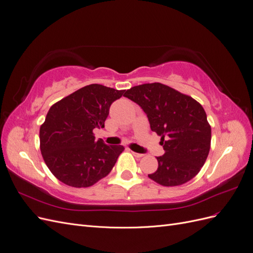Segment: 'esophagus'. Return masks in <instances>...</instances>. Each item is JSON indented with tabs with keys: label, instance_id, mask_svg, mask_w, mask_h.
<instances>
[{
	"label": "esophagus",
	"instance_id": "34e87169",
	"mask_svg": "<svg viewBox=\"0 0 253 253\" xmlns=\"http://www.w3.org/2000/svg\"><path fill=\"white\" fill-rule=\"evenodd\" d=\"M132 154L136 157V158H141L143 156V154H139V153H136V152H133L132 151Z\"/></svg>",
	"mask_w": 253,
	"mask_h": 253
}]
</instances>
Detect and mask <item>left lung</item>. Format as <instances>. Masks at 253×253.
<instances>
[{"label": "left lung", "instance_id": "1", "mask_svg": "<svg viewBox=\"0 0 253 253\" xmlns=\"http://www.w3.org/2000/svg\"><path fill=\"white\" fill-rule=\"evenodd\" d=\"M124 96L140 106L152 131L162 136L165 154L157 157V170L149 177L166 187L192 179L210 151L211 126L203 106L162 83L134 86Z\"/></svg>", "mask_w": 253, "mask_h": 253}]
</instances>
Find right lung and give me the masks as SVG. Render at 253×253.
<instances>
[{
	"instance_id": "1",
	"label": "right lung",
	"mask_w": 253,
	"mask_h": 253,
	"mask_svg": "<svg viewBox=\"0 0 253 253\" xmlns=\"http://www.w3.org/2000/svg\"><path fill=\"white\" fill-rule=\"evenodd\" d=\"M124 93L89 84L49 109L40 127V149L45 164L60 181L86 188L112 171L125 148L95 140L93 131L104 127L112 103Z\"/></svg>"
}]
</instances>
